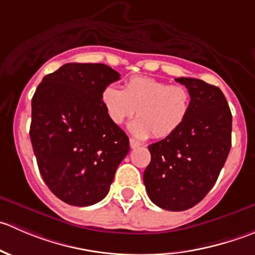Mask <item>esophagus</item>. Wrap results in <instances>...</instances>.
Here are the masks:
<instances>
[{
    "label": "esophagus",
    "mask_w": 255,
    "mask_h": 255,
    "mask_svg": "<svg viewBox=\"0 0 255 255\" xmlns=\"http://www.w3.org/2000/svg\"><path fill=\"white\" fill-rule=\"evenodd\" d=\"M129 145H130V148H132V149H135V148H138V146L142 145V144L138 142V140H135L134 138H130V139H129Z\"/></svg>",
    "instance_id": "esophagus-1"
}]
</instances>
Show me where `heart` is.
<instances>
[{
  "mask_svg": "<svg viewBox=\"0 0 255 255\" xmlns=\"http://www.w3.org/2000/svg\"><path fill=\"white\" fill-rule=\"evenodd\" d=\"M101 102L107 117L122 125L137 113L129 125L139 138H165L185 123L191 110V92L184 85H169L148 76H132L123 90L107 85L101 91Z\"/></svg>",
  "mask_w": 255,
  "mask_h": 255,
  "instance_id": "1",
  "label": "heart"
}]
</instances>
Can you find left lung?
<instances>
[{
  "instance_id": "left-lung-1",
  "label": "left lung",
  "mask_w": 255,
  "mask_h": 255,
  "mask_svg": "<svg viewBox=\"0 0 255 255\" xmlns=\"http://www.w3.org/2000/svg\"><path fill=\"white\" fill-rule=\"evenodd\" d=\"M191 92V110L174 134L148 146L143 181L149 199L169 211L199 204L215 185L232 144V113L223 92L199 79L179 78Z\"/></svg>"
}]
</instances>
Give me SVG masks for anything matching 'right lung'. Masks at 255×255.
<instances>
[{
  "mask_svg": "<svg viewBox=\"0 0 255 255\" xmlns=\"http://www.w3.org/2000/svg\"><path fill=\"white\" fill-rule=\"evenodd\" d=\"M120 76L105 64L69 63L44 76L35 90L33 150L43 180L65 204L101 201L129 151V139L101 102L102 90Z\"/></svg>",
  "mask_w": 255,
  "mask_h": 255,
  "instance_id": "add662e5",
  "label": "right lung"
}]
</instances>
